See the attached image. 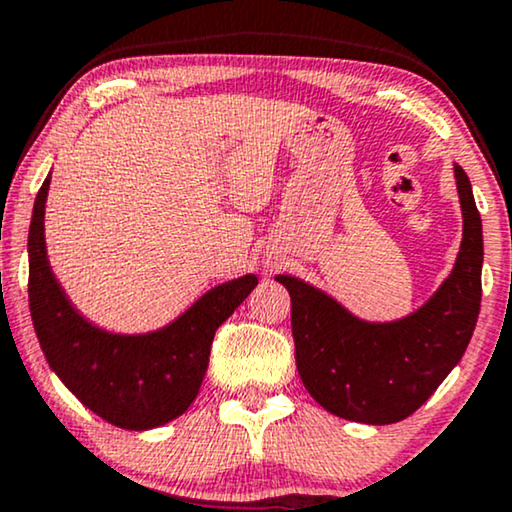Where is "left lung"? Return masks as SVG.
Segmentation results:
<instances>
[{
  "label": "left lung",
  "mask_w": 512,
  "mask_h": 512,
  "mask_svg": "<svg viewBox=\"0 0 512 512\" xmlns=\"http://www.w3.org/2000/svg\"><path fill=\"white\" fill-rule=\"evenodd\" d=\"M463 241L452 274L410 316L367 323L323 290L276 276L292 299L297 372L327 412L360 424H395L417 412L459 363L478 323L482 299V220L473 189L454 166Z\"/></svg>",
  "instance_id": "left-lung-1"
}]
</instances>
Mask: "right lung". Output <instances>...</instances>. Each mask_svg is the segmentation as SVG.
<instances>
[{"label": "right lung", "mask_w": 512, "mask_h": 512, "mask_svg": "<svg viewBox=\"0 0 512 512\" xmlns=\"http://www.w3.org/2000/svg\"><path fill=\"white\" fill-rule=\"evenodd\" d=\"M51 175L34 199L30 313L51 370L88 410L126 431H147L187 412L206 377L215 330L234 313L257 276L208 290L173 323L147 335H114L88 323L70 304L46 260L44 208Z\"/></svg>", "instance_id": "obj_1"}]
</instances>
